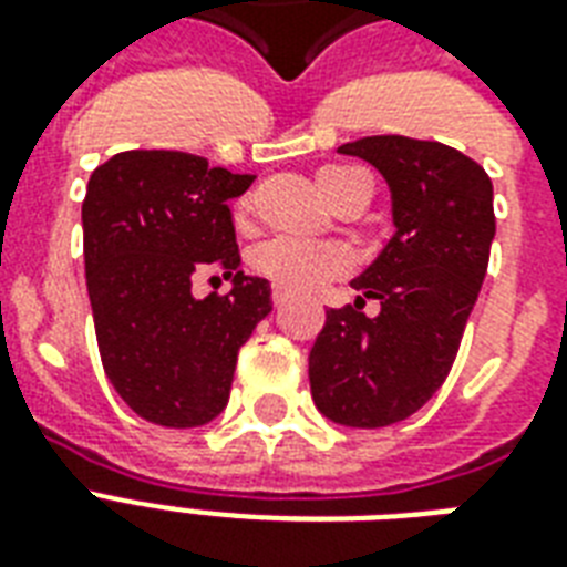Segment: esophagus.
I'll use <instances>...</instances> for the list:
<instances>
[{
  "mask_svg": "<svg viewBox=\"0 0 567 567\" xmlns=\"http://www.w3.org/2000/svg\"><path fill=\"white\" fill-rule=\"evenodd\" d=\"M288 300H291V291H288V288H279V285H276V288H274V302H276V306L282 309V306Z\"/></svg>",
  "mask_w": 567,
  "mask_h": 567,
  "instance_id": "1",
  "label": "esophagus"
}]
</instances>
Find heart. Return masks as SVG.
<instances>
[{
	"instance_id": "b5f03b06",
	"label": "heart",
	"mask_w": 567,
	"mask_h": 567,
	"mask_svg": "<svg viewBox=\"0 0 567 567\" xmlns=\"http://www.w3.org/2000/svg\"><path fill=\"white\" fill-rule=\"evenodd\" d=\"M355 167L344 164H332L318 173V185L329 203L336 199L350 176H355ZM249 212V199L238 203V217ZM252 267L258 274L276 282L279 288H291V291H315L320 285L332 282L347 270V256L332 244H320V240L291 238V235H279L265 244H258L252 252Z\"/></svg>"
}]
</instances>
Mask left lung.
I'll return each instance as SVG.
<instances>
[{
    "mask_svg": "<svg viewBox=\"0 0 567 567\" xmlns=\"http://www.w3.org/2000/svg\"><path fill=\"white\" fill-rule=\"evenodd\" d=\"M373 164L391 190L394 235L362 276L355 306L327 311L309 353L311 396L341 426L405 421L447 379L488 270L494 190L453 146L373 135L338 146ZM364 299L380 300L368 319Z\"/></svg>",
    "mask_w": 567,
    "mask_h": 567,
    "instance_id": "8db88e82",
    "label": "left lung"
}]
</instances>
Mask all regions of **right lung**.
<instances>
[{
    "label": "right lung",
    "mask_w": 567,
    "mask_h": 567,
    "mask_svg": "<svg viewBox=\"0 0 567 567\" xmlns=\"http://www.w3.org/2000/svg\"><path fill=\"white\" fill-rule=\"evenodd\" d=\"M252 179L190 153L132 150L87 182L84 276L102 368L144 421H214L229 403L238 350L274 309L270 282L240 270L229 212ZM212 266L233 291L196 301L189 282Z\"/></svg>",
    "instance_id": "add662e5"
}]
</instances>
